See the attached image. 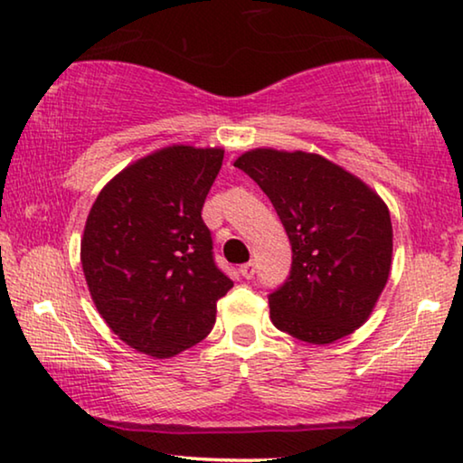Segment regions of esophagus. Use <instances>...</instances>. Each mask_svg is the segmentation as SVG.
<instances>
[{
  "mask_svg": "<svg viewBox=\"0 0 463 463\" xmlns=\"http://www.w3.org/2000/svg\"><path fill=\"white\" fill-rule=\"evenodd\" d=\"M239 272H241V276H243V279H253V274H255V264L253 261H247V264H243L239 268Z\"/></svg>",
  "mask_w": 463,
  "mask_h": 463,
  "instance_id": "obj_1",
  "label": "esophagus"
}]
</instances>
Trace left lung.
<instances>
[{
	"label": "left lung",
	"mask_w": 463,
	"mask_h": 463,
	"mask_svg": "<svg viewBox=\"0 0 463 463\" xmlns=\"http://www.w3.org/2000/svg\"><path fill=\"white\" fill-rule=\"evenodd\" d=\"M234 165L266 193L291 241V270L268 295L274 326L314 345L354 333L389 280L392 226L383 199L306 151L253 149Z\"/></svg>",
	"instance_id": "left-lung-1"
}]
</instances>
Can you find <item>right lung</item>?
<instances>
[{"instance_id": "right-lung-1", "label": "right lung", "mask_w": 463, "mask_h": 463, "mask_svg": "<svg viewBox=\"0 0 463 463\" xmlns=\"http://www.w3.org/2000/svg\"><path fill=\"white\" fill-rule=\"evenodd\" d=\"M222 160V149L172 145L124 168L89 212V291L114 335L141 354L172 357L205 339L232 288L202 218Z\"/></svg>"}]
</instances>
